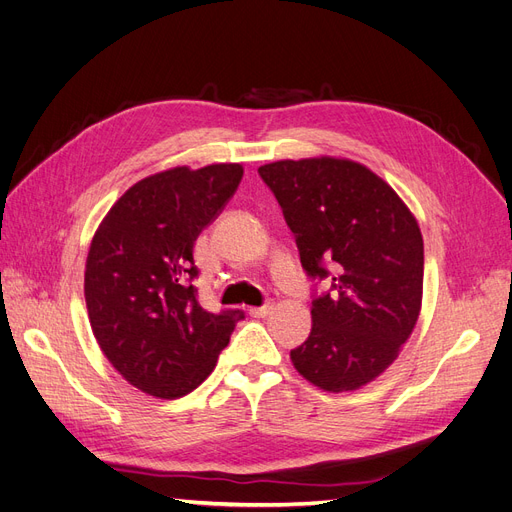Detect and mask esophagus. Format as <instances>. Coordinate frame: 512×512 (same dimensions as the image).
Returning <instances> with one entry per match:
<instances>
[{
    "label": "esophagus",
    "instance_id": "1",
    "mask_svg": "<svg viewBox=\"0 0 512 512\" xmlns=\"http://www.w3.org/2000/svg\"><path fill=\"white\" fill-rule=\"evenodd\" d=\"M273 301H269V303H265V305H260V307H250V316H254V318H265V316H269L271 312H273Z\"/></svg>",
    "mask_w": 512,
    "mask_h": 512
}]
</instances>
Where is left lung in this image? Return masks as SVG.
Here are the masks:
<instances>
[{
	"label": "left lung",
	"mask_w": 512,
	"mask_h": 512,
	"mask_svg": "<svg viewBox=\"0 0 512 512\" xmlns=\"http://www.w3.org/2000/svg\"><path fill=\"white\" fill-rule=\"evenodd\" d=\"M297 237L303 269L329 277L312 333L290 350L299 374L329 393L359 391L389 369L423 305V235L399 194L348 158L277 160L258 168Z\"/></svg>",
	"instance_id": "8db88e82"
}]
</instances>
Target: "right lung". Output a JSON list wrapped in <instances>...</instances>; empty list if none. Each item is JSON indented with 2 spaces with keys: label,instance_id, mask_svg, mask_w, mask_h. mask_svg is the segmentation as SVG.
Segmentation results:
<instances>
[{
  "label": "right lung",
  "instance_id": "1",
  "mask_svg": "<svg viewBox=\"0 0 512 512\" xmlns=\"http://www.w3.org/2000/svg\"><path fill=\"white\" fill-rule=\"evenodd\" d=\"M243 177L241 164L175 166L136 181L104 215L85 262L96 342L121 378L177 399L203 384L243 318L200 307L194 241Z\"/></svg>",
  "mask_w": 512,
  "mask_h": 512
}]
</instances>
